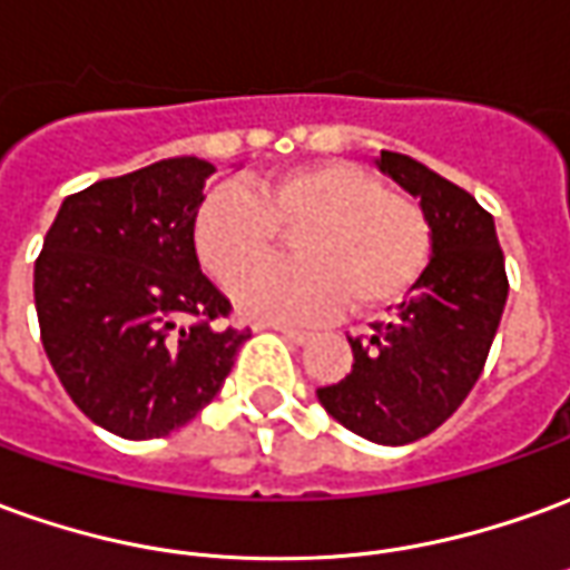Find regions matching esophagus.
<instances>
[{
    "instance_id": "obj_1",
    "label": "esophagus",
    "mask_w": 570,
    "mask_h": 570,
    "mask_svg": "<svg viewBox=\"0 0 570 570\" xmlns=\"http://www.w3.org/2000/svg\"><path fill=\"white\" fill-rule=\"evenodd\" d=\"M284 340L289 342H296V345H305V342L312 340V333L308 330H298V326H274Z\"/></svg>"
}]
</instances>
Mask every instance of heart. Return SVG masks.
Segmentation results:
<instances>
[{"label":"heart","mask_w":570,"mask_h":570,"mask_svg":"<svg viewBox=\"0 0 570 570\" xmlns=\"http://www.w3.org/2000/svg\"><path fill=\"white\" fill-rule=\"evenodd\" d=\"M294 230L298 259L245 271ZM194 249L218 284H230L240 312L262 321H317L348 302L352 312H382L407 296L432 258L423 206L382 188L348 160H314L265 178L256 194L222 185L194 216Z\"/></svg>","instance_id":"b5f03b06"}]
</instances>
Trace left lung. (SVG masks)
<instances>
[{
  "label": "left lung",
  "mask_w": 570,
  "mask_h": 570,
  "mask_svg": "<svg viewBox=\"0 0 570 570\" xmlns=\"http://www.w3.org/2000/svg\"><path fill=\"white\" fill-rule=\"evenodd\" d=\"M376 166L420 197L435 256L389 321H376L367 340L348 336V376L317 397L354 435L410 444L451 420L479 382L509 277L491 213L469 190L392 150Z\"/></svg>",
  "instance_id": "8db88e82"
}]
</instances>
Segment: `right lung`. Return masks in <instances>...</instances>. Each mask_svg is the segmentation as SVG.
Masks as SVG:
<instances>
[{
	"mask_svg": "<svg viewBox=\"0 0 570 570\" xmlns=\"http://www.w3.org/2000/svg\"><path fill=\"white\" fill-rule=\"evenodd\" d=\"M197 157H173L70 194L36 258L39 340L63 392L129 441L169 435L200 413L249 326L206 281L194 249Z\"/></svg>",
	"mask_w": 570,
	"mask_h": 570,
	"instance_id": "add662e5",
	"label": "right lung"
}]
</instances>
